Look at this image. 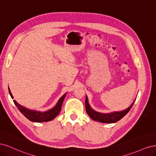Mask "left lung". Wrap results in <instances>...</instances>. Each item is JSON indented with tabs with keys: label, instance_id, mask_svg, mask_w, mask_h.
<instances>
[{
	"label": "left lung",
	"instance_id": "8db88e82",
	"mask_svg": "<svg viewBox=\"0 0 156 156\" xmlns=\"http://www.w3.org/2000/svg\"><path fill=\"white\" fill-rule=\"evenodd\" d=\"M134 102L135 100L129 108L123 110V111L113 112L111 113H101L94 111V110L90 107V105L88 103V100L87 97L85 98V104L87 113L90 117H91L93 120H94V121H98L102 123H114L119 121V120L123 118L125 115L129 112V110L132 108Z\"/></svg>",
	"mask_w": 156,
	"mask_h": 156
}]
</instances>
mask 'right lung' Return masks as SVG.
Returning <instances> with one entry per match:
<instances>
[{"instance_id":"obj_1","label":"right lung","mask_w":156,"mask_h":156,"mask_svg":"<svg viewBox=\"0 0 156 156\" xmlns=\"http://www.w3.org/2000/svg\"><path fill=\"white\" fill-rule=\"evenodd\" d=\"M9 94H10L11 97L13 98V97L12 96L9 89ZM65 95H66V93L60 98L57 104L56 105V106L54 107L52 109L48 110V111L44 112H37V111H34V110H31V109H27L26 108H24L23 106H22V105L19 104L16 100H13V102L15 104H16V105L20 111V112H21L25 117L30 120V121L37 122H48V121H51V120H53L55 117H56L58 116V115L60 111H61L62 105L63 102V100L65 97Z\"/></svg>"}]
</instances>
